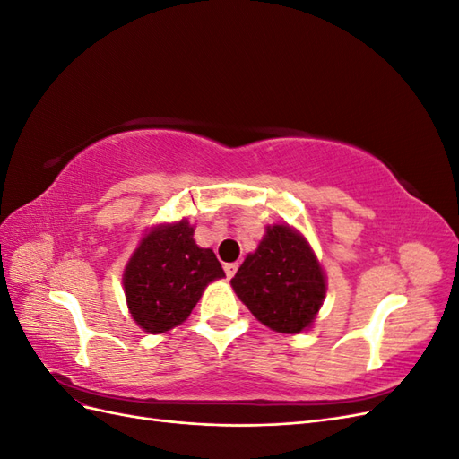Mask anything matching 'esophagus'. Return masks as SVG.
I'll return each mask as SVG.
<instances>
[{"label": "esophagus", "instance_id": "esophagus-1", "mask_svg": "<svg viewBox=\"0 0 459 459\" xmlns=\"http://www.w3.org/2000/svg\"><path fill=\"white\" fill-rule=\"evenodd\" d=\"M238 268H239V264H238V262L224 264V272H226V275L230 277V280H231V277L235 275V272H238Z\"/></svg>", "mask_w": 459, "mask_h": 459}]
</instances>
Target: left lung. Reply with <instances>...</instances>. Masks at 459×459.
<instances>
[{
  "label": "left lung",
  "mask_w": 459,
  "mask_h": 459,
  "mask_svg": "<svg viewBox=\"0 0 459 459\" xmlns=\"http://www.w3.org/2000/svg\"><path fill=\"white\" fill-rule=\"evenodd\" d=\"M231 287L256 319L280 333L310 327L325 297L322 266L302 235L289 226L268 228Z\"/></svg>",
  "instance_id": "left-lung-1"
}]
</instances>
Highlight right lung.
<instances>
[{"mask_svg": "<svg viewBox=\"0 0 459 459\" xmlns=\"http://www.w3.org/2000/svg\"><path fill=\"white\" fill-rule=\"evenodd\" d=\"M224 277L216 255L193 241L187 220L159 226L142 239L124 272L132 317L147 333H164L187 319L204 287Z\"/></svg>", "mask_w": 459, "mask_h": 459, "instance_id": "add662e5", "label": "right lung"}]
</instances>
